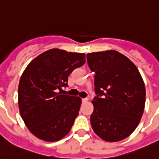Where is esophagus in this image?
Masks as SVG:
<instances>
[{
    "instance_id": "esophagus-1",
    "label": "esophagus",
    "mask_w": 159,
    "mask_h": 159,
    "mask_svg": "<svg viewBox=\"0 0 159 159\" xmlns=\"http://www.w3.org/2000/svg\"><path fill=\"white\" fill-rule=\"evenodd\" d=\"M87 101H88V98H82V102H83V103H86V102H87Z\"/></svg>"
}]
</instances>
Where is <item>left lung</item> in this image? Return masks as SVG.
I'll use <instances>...</instances> for the list:
<instances>
[{"mask_svg":"<svg viewBox=\"0 0 159 159\" xmlns=\"http://www.w3.org/2000/svg\"><path fill=\"white\" fill-rule=\"evenodd\" d=\"M86 59L95 73L92 127L107 142L125 139L134 132L144 112L143 79L134 63L114 50L87 53Z\"/></svg>","mask_w":159,"mask_h":159,"instance_id":"obj_1","label":"left lung"}]
</instances>
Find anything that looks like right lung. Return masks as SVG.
<instances>
[{"instance_id": "obj_1", "label": "right lung", "mask_w": 159, "mask_h": 159, "mask_svg": "<svg viewBox=\"0 0 159 159\" xmlns=\"http://www.w3.org/2000/svg\"><path fill=\"white\" fill-rule=\"evenodd\" d=\"M86 62V54L50 49L28 64L20 77L18 103L29 131L40 139L54 142L70 132L81 98L61 94L70 73Z\"/></svg>"}]
</instances>
